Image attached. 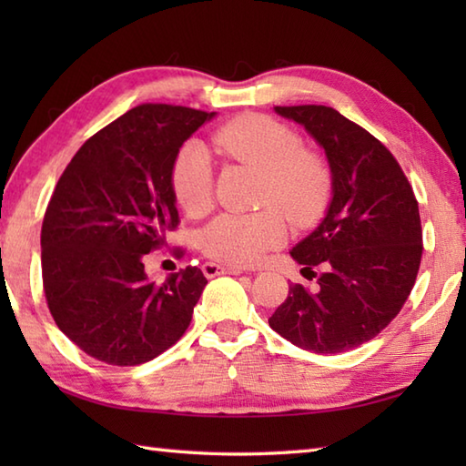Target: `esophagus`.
<instances>
[{
	"label": "esophagus",
	"mask_w": 466,
	"mask_h": 466,
	"mask_svg": "<svg viewBox=\"0 0 466 466\" xmlns=\"http://www.w3.org/2000/svg\"><path fill=\"white\" fill-rule=\"evenodd\" d=\"M202 272H204L206 279H214V276H218V274H234V276H238V274H244L246 270L236 268V266H222V264H216V262H204L202 264Z\"/></svg>",
	"instance_id": "esophagus-1"
}]
</instances>
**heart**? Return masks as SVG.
<instances>
[{"mask_svg":"<svg viewBox=\"0 0 466 466\" xmlns=\"http://www.w3.org/2000/svg\"><path fill=\"white\" fill-rule=\"evenodd\" d=\"M210 140L226 160L262 172L258 206L266 208L252 214H220L204 226L198 244L208 258L230 266L258 264L286 238L283 211L302 228L319 220L329 206L332 167L320 152L302 146L292 126L264 114H242L218 126ZM172 190L190 216H202L212 208V164L200 144L186 142L176 152Z\"/></svg>","mask_w":466,"mask_h":466,"instance_id":"obj_1","label":"heart"}]
</instances>
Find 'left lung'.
<instances>
[{"label": "left lung", "instance_id": "obj_1", "mask_svg": "<svg viewBox=\"0 0 466 466\" xmlns=\"http://www.w3.org/2000/svg\"><path fill=\"white\" fill-rule=\"evenodd\" d=\"M302 124L332 167V202L322 224L294 246L310 292L292 284L268 319L304 350L336 354L374 339L400 312L422 258L419 202L389 147L329 106H276Z\"/></svg>", "mask_w": 466, "mask_h": 466}]
</instances>
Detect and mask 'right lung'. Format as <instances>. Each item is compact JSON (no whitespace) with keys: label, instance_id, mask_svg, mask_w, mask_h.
I'll use <instances>...</instances> for the list:
<instances>
[{"label":"right lung","instance_id":"obj_1","mask_svg":"<svg viewBox=\"0 0 466 466\" xmlns=\"http://www.w3.org/2000/svg\"><path fill=\"white\" fill-rule=\"evenodd\" d=\"M214 116L142 104L96 132L59 176L42 224V279L57 329L92 359L136 366L182 339L208 284L186 266L154 282L144 256L180 216L172 162Z\"/></svg>","mask_w":466,"mask_h":466}]
</instances>
